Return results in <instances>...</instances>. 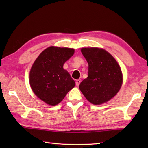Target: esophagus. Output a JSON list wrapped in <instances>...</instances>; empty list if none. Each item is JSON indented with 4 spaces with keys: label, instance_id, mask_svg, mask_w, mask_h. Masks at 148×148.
<instances>
[{
    "label": "esophagus",
    "instance_id": "esophagus-1",
    "mask_svg": "<svg viewBox=\"0 0 148 148\" xmlns=\"http://www.w3.org/2000/svg\"><path fill=\"white\" fill-rule=\"evenodd\" d=\"M80 83H81V79H77V80L76 81V86H79Z\"/></svg>",
    "mask_w": 148,
    "mask_h": 148
}]
</instances>
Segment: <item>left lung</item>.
Here are the masks:
<instances>
[{"label": "left lung", "mask_w": 148, "mask_h": 148, "mask_svg": "<svg viewBox=\"0 0 148 148\" xmlns=\"http://www.w3.org/2000/svg\"><path fill=\"white\" fill-rule=\"evenodd\" d=\"M81 53L88 64V74L79 84L86 99L95 105L109 101L121 86L123 75L114 57L106 50L82 48Z\"/></svg>", "instance_id": "left-lung-1"}]
</instances>
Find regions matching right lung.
I'll list each match as a JSON object with an SVG mask.
<instances>
[{
    "instance_id": "right-lung-1",
    "label": "right lung",
    "mask_w": 148,
    "mask_h": 148,
    "mask_svg": "<svg viewBox=\"0 0 148 148\" xmlns=\"http://www.w3.org/2000/svg\"><path fill=\"white\" fill-rule=\"evenodd\" d=\"M74 53L72 48L49 47L40 53L31 68V88L49 105H57L75 86L74 79L63 68Z\"/></svg>"
}]
</instances>
